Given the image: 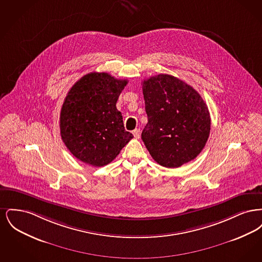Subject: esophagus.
<instances>
[{"instance_id": "1", "label": "esophagus", "mask_w": 262, "mask_h": 262, "mask_svg": "<svg viewBox=\"0 0 262 262\" xmlns=\"http://www.w3.org/2000/svg\"><path fill=\"white\" fill-rule=\"evenodd\" d=\"M133 134H134L135 138H137V139H138V138L140 137V130H139L138 128H136V129L133 132Z\"/></svg>"}]
</instances>
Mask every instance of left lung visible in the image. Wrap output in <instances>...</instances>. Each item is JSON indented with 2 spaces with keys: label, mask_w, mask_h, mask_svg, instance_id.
Listing matches in <instances>:
<instances>
[{
  "label": "left lung",
  "mask_w": 262,
  "mask_h": 262,
  "mask_svg": "<svg viewBox=\"0 0 262 262\" xmlns=\"http://www.w3.org/2000/svg\"><path fill=\"white\" fill-rule=\"evenodd\" d=\"M148 123L141 138L152 158L166 168L193 160L210 134V115L200 93L170 75L142 81Z\"/></svg>",
  "instance_id": "obj_1"
}]
</instances>
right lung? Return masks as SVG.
<instances>
[{"instance_id": "1", "label": "right lung", "mask_w": 262, "mask_h": 262, "mask_svg": "<svg viewBox=\"0 0 262 262\" xmlns=\"http://www.w3.org/2000/svg\"><path fill=\"white\" fill-rule=\"evenodd\" d=\"M127 83L107 73H90L77 80L62 104L60 129L67 148L94 167L117 157L134 137L126 132L116 103Z\"/></svg>"}]
</instances>
